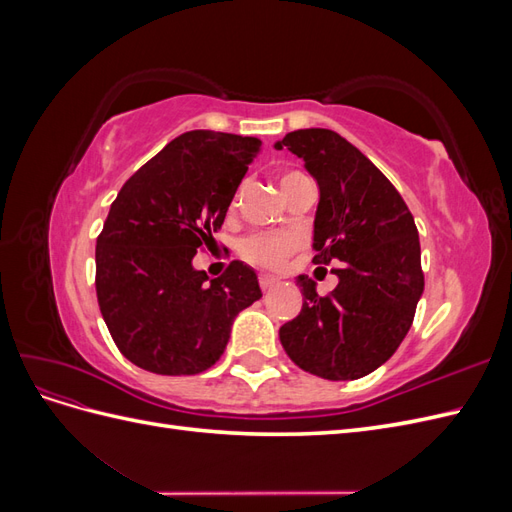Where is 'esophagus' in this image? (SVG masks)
I'll list each match as a JSON object with an SVG mask.
<instances>
[{"instance_id": "obj_1", "label": "esophagus", "mask_w": 512, "mask_h": 512, "mask_svg": "<svg viewBox=\"0 0 512 512\" xmlns=\"http://www.w3.org/2000/svg\"><path fill=\"white\" fill-rule=\"evenodd\" d=\"M275 282H277V277H273V275H265V273L258 275V284L262 290H269Z\"/></svg>"}]
</instances>
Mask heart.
I'll use <instances>...</instances> for the list:
<instances>
[{
	"mask_svg": "<svg viewBox=\"0 0 512 512\" xmlns=\"http://www.w3.org/2000/svg\"><path fill=\"white\" fill-rule=\"evenodd\" d=\"M305 177L299 170H290L282 177V188L292 181ZM299 237L288 232H254L239 243V254L245 262L262 269H280L286 258L299 247Z\"/></svg>",
	"mask_w": 512,
	"mask_h": 512,
	"instance_id": "1",
	"label": "heart"
}]
</instances>
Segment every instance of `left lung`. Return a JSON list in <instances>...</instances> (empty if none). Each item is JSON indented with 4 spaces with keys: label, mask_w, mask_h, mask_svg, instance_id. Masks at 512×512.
Returning a JSON list of instances; mask_svg holds the SVG:
<instances>
[{
    "label": "left lung",
    "mask_w": 512,
    "mask_h": 512,
    "mask_svg": "<svg viewBox=\"0 0 512 512\" xmlns=\"http://www.w3.org/2000/svg\"><path fill=\"white\" fill-rule=\"evenodd\" d=\"M320 188L314 262L337 265L333 292L301 275L303 307L280 329L290 359L327 380H356L389 361L412 327L425 275L412 213L395 185L333 130L286 134Z\"/></svg>",
    "instance_id": "left-lung-1"
}]
</instances>
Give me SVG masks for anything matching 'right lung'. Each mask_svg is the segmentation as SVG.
Segmentation results:
<instances>
[{"instance_id":"obj_1","label":"right lung","mask_w":512,"mask_h":512,"mask_svg":"<svg viewBox=\"0 0 512 512\" xmlns=\"http://www.w3.org/2000/svg\"><path fill=\"white\" fill-rule=\"evenodd\" d=\"M262 141L192 130L123 183L96 241V294L119 352L162 376H194L220 359L232 320L262 297L232 260L220 277L192 267L224 224Z\"/></svg>"}]
</instances>
